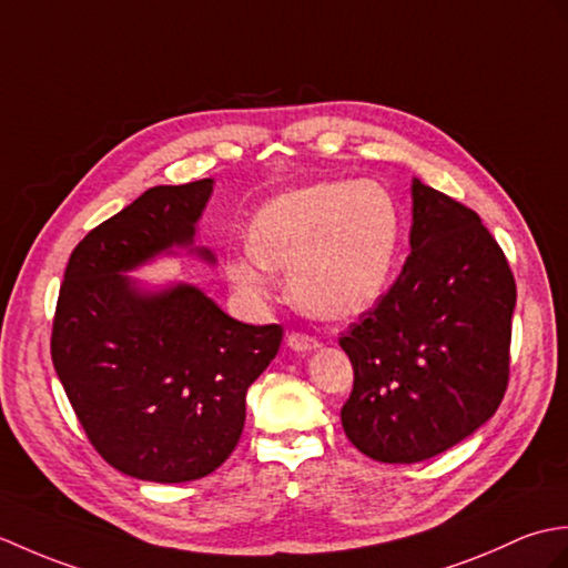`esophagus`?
Wrapping results in <instances>:
<instances>
[{"label":"esophagus","mask_w":568,"mask_h":568,"mask_svg":"<svg viewBox=\"0 0 568 568\" xmlns=\"http://www.w3.org/2000/svg\"><path fill=\"white\" fill-rule=\"evenodd\" d=\"M286 345L292 347V349H296V352H311V349H318L321 347L318 339L306 335V333H288Z\"/></svg>","instance_id":"1"}]
</instances>
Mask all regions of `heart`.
Instances as JSON below:
<instances>
[{"mask_svg": "<svg viewBox=\"0 0 568 568\" xmlns=\"http://www.w3.org/2000/svg\"><path fill=\"white\" fill-rule=\"evenodd\" d=\"M400 245V209L372 180H327L267 201L250 247L225 260V280L247 301L270 298L272 272H288L294 304L321 321H349L379 304Z\"/></svg>", "mask_w": 568, "mask_h": 568, "instance_id": "obj_1", "label": "heart"}]
</instances>
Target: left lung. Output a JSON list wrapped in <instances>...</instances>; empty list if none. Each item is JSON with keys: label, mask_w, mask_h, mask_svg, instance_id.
I'll return each instance as SVG.
<instances>
[{"label": "left lung", "mask_w": 568, "mask_h": 568, "mask_svg": "<svg viewBox=\"0 0 568 568\" xmlns=\"http://www.w3.org/2000/svg\"><path fill=\"white\" fill-rule=\"evenodd\" d=\"M410 255L339 337L355 386L339 410L362 455L413 464L455 447L500 406L515 280L478 213L413 180Z\"/></svg>", "instance_id": "1"}]
</instances>
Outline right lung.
<instances>
[{
	"instance_id": "right-lung-1",
	"label": "right lung",
	"mask_w": 568,
	"mask_h": 568,
	"mask_svg": "<svg viewBox=\"0 0 568 568\" xmlns=\"http://www.w3.org/2000/svg\"><path fill=\"white\" fill-rule=\"evenodd\" d=\"M211 192L213 180L148 189L82 237L60 286L58 379L99 455L143 481L216 471L243 435L250 384L282 345V325L235 321L192 284L148 292L123 274L192 245Z\"/></svg>"
}]
</instances>
